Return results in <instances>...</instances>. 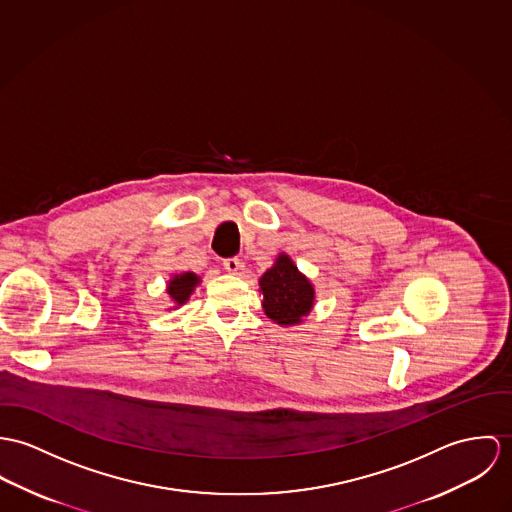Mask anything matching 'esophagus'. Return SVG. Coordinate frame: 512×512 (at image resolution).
Here are the masks:
<instances>
[{
	"instance_id": "34e87169",
	"label": "esophagus",
	"mask_w": 512,
	"mask_h": 512,
	"mask_svg": "<svg viewBox=\"0 0 512 512\" xmlns=\"http://www.w3.org/2000/svg\"><path fill=\"white\" fill-rule=\"evenodd\" d=\"M224 269L228 273H237L241 269V261L237 257H228V259H224Z\"/></svg>"
}]
</instances>
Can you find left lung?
Here are the masks:
<instances>
[{"label": "left lung", "instance_id": "8db88e82", "mask_svg": "<svg viewBox=\"0 0 512 512\" xmlns=\"http://www.w3.org/2000/svg\"><path fill=\"white\" fill-rule=\"evenodd\" d=\"M263 292L265 314L283 326L298 324L314 304V288L310 281L298 273L294 263L281 255L259 281Z\"/></svg>", "mask_w": 512, "mask_h": 512}]
</instances>
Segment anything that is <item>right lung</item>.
<instances>
[{
    "label": "right lung",
    "mask_w": 512,
    "mask_h": 512,
    "mask_svg": "<svg viewBox=\"0 0 512 512\" xmlns=\"http://www.w3.org/2000/svg\"><path fill=\"white\" fill-rule=\"evenodd\" d=\"M200 283L198 277L194 273H184V275H176L169 283V294L176 304H184L188 300V296L192 294L194 286Z\"/></svg>",
    "instance_id": "1"
}]
</instances>
